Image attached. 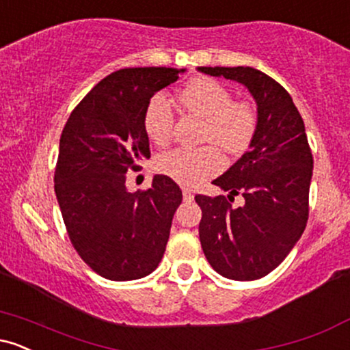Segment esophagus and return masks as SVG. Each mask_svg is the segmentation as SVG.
Segmentation results:
<instances>
[{"instance_id":"34e87169","label":"esophagus","mask_w":350,"mask_h":350,"mask_svg":"<svg viewBox=\"0 0 350 350\" xmlns=\"http://www.w3.org/2000/svg\"><path fill=\"white\" fill-rule=\"evenodd\" d=\"M183 198H184V200H192V199H194V194H192V192L189 191V189H184V191H183Z\"/></svg>"}]
</instances>
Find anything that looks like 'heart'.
Masks as SVG:
<instances>
[{"label": "heart", "mask_w": 350, "mask_h": 350, "mask_svg": "<svg viewBox=\"0 0 350 350\" xmlns=\"http://www.w3.org/2000/svg\"><path fill=\"white\" fill-rule=\"evenodd\" d=\"M179 100L192 113L206 120L204 139L228 154H240L250 146L256 131V111L250 103L234 102L232 92L212 79H194L180 90ZM174 113L166 97L154 95L143 115L144 133L156 146L171 142ZM217 146L199 150H172L156 161V170L180 186H198L224 167V156Z\"/></svg>", "instance_id": "heart-1"}]
</instances>
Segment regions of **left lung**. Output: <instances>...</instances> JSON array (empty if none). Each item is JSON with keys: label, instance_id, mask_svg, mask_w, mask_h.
<instances>
[{"label": "left lung", "instance_id": "1", "mask_svg": "<svg viewBox=\"0 0 350 350\" xmlns=\"http://www.w3.org/2000/svg\"><path fill=\"white\" fill-rule=\"evenodd\" d=\"M248 88L256 103V131L248 151L214 180L242 191L245 204L232 208L224 196H196L202 208L199 239L211 267L228 280L267 276L286 258L308 222L312 154L298 108L276 80L253 67H198Z\"/></svg>", "mask_w": 350, "mask_h": 350}]
</instances>
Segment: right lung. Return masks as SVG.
Listing matches in <instances>:
<instances>
[{"label":"right lung","instance_id":"add662e5","mask_svg":"<svg viewBox=\"0 0 350 350\" xmlns=\"http://www.w3.org/2000/svg\"><path fill=\"white\" fill-rule=\"evenodd\" d=\"M186 69H120L72 111L59 143L54 189L70 242L95 273L111 281L150 275L161 262L183 192L156 174L148 191L126 189L128 170L150 158L144 108Z\"/></svg>","mask_w":350,"mask_h":350}]
</instances>
